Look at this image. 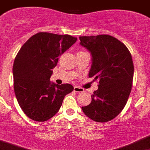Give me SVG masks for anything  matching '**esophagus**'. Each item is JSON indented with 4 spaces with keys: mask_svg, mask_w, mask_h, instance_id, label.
Masks as SVG:
<instances>
[{
    "mask_svg": "<svg viewBox=\"0 0 150 150\" xmlns=\"http://www.w3.org/2000/svg\"><path fill=\"white\" fill-rule=\"evenodd\" d=\"M74 91H75V92H77V93H82V92H83V89L81 88H80V87L75 86L74 87Z\"/></svg>",
    "mask_w": 150,
    "mask_h": 150,
    "instance_id": "esophagus-1",
    "label": "esophagus"
}]
</instances>
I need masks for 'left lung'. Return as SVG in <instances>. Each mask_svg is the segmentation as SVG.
I'll list each match as a JSON object with an SVG mask.
<instances>
[{
	"mask_svg": "<svg viewBox=\"0 0 150 150\" xmlns=\"http://www.w3.org/2000/svg\"><path fill=\"white\" fill-rule=\"evenodd\" d=\"M80 45L91 53L88 77L99 80L91 102L82 107L84 114L97 122H106L120 114L127 103L134 67L131 54L122 42L109 35L80 36Z\"/></svg>",
	"mask_w": 150,
	"mask_h": 150,
	"instance_id": "8db88e82",
	"label": "left lung"
}]
</instances>
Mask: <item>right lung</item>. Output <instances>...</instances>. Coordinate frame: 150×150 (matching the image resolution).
<instances>
[{
    "mask_svg": "<svg viewBox=\"0 0 150 150\" xmlns=\"http://www.w3.org/2000/svg\"><path fill=\"white\" fill-rule=\"evenodd\" d=\"M77 41L70 35L40 32L22 46L13 65L14 89L20 108L28 117L45 122L56 115L71 84L50 81L59 57Z\"/></svg>",
    "mask_w": 150,
    "mask_h": 150,
    "instance_id": "obj_1",
    "label": "right lung"
}]
</instances>
